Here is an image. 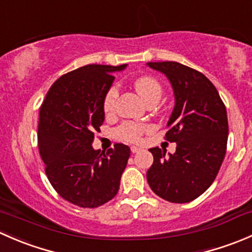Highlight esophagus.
Wrapping results in <instances>:
<instances>
[{"instance_id":"esophagus-1","label":"esophagus","mask_w":252,"mask_h":252,"mask_svg":"<svg viewBox=\"0 0 252 252\" xmlns=\"http://www.w3.org/2000/svg\"><path fill=\"white\" fill-rule=\"evenodd\" d=\"M130 150H131V152H133V154H136V152H139L140 151V147H138V146H130Z\"/></svg>"}]
</instances>
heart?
Instances as JSON below:
<instances>
[{"label": "heart", "instance_id": "obj_1", "mask_svg": "<svg viewBox=\"0 0 252 252\" xmlns=\"http://www.w3.org/2000/svg\"><path fill=\"white\" fill-rule=\"evenodd\" d=\"M134 88L144 101L152 97V96H158L159 97L162 94L161 84L152 77H141L136 79L135 83H134ZM117 98H118V89L116 86H112L106 94L105 100H103V111L107 114L114 112ZM149 129V126H145V124L136 123V122H124L116 129L114 134H116L117 138L122 139V140L138 141L142 134Z\"/></svg>", "mask_w": 252, "mask_h": 252}]
</instances>
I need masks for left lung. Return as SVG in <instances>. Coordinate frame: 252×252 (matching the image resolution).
<instances>
[{
  "label": "left lung",
  "mask_w": 252,
  "mask_h": 252,
  "mask_svg": "<svg viewBox=\"0 0 252 252\" xmlns=\"http://www.w3.org/2000/svg\"><path fill=\"white\" fill-rule=\"evenodd\" d=\"M163 73L174 94L166 139L177 142L173 155L152 147L147 183L156 195L185 204L204 194L217 177L228 140L227 111L220 94L202 73L178 62H149Z\"/></svg>",
  "instance_id": "1"
}]
</instances>
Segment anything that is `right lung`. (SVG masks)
<instances>
[{"mask_svg": "<svg viewBox=\"0 0 252 252\" xmlns=\"http://www.w3.org/2000/svg\"><path fill=\"white\" fill-rule=\"evenodd\" d=\"M126 68L88 64L72 70L53 83L40 107L37 140L46 175L63 199L79 207H98L119 190L130 149L116 144L100 154L93 142L105 121L112 74Z\"/></svg>", "mask_w": 252, "mask_h": 252, "instance_id": "obj_1", "label": "right lung"}]
</instances>
